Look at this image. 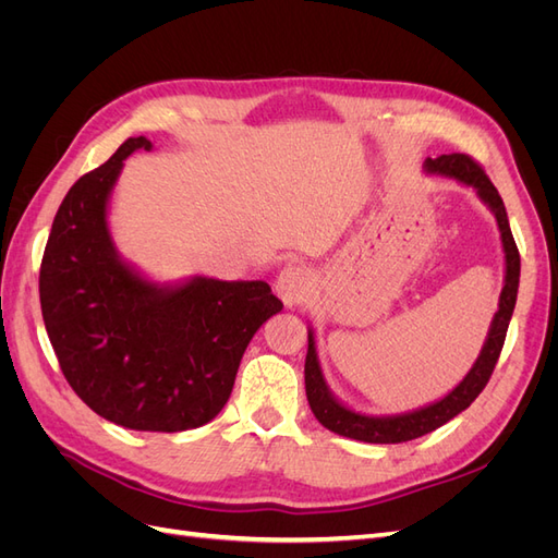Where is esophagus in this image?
Masks as SVG:
<instances>
[{
	"label": "esophagus",
	"mask_w": 558,
	"mask_h": 558,
	"mask_svg": "<svg viewBox=\"0 0 558 558\" xmlns=\"http://www.w3.org/2000/svg\"><path fill=\"white\" fill-rule=\"evenodd\" d=\"M312 275L305 267L286 265L275 281V291L286 307H298L312 295Z\"/></svg>",
	"instance_id": "34e87169"
}]
</instances>
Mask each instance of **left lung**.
Returning a JSON list of instances; mask_svg holds the SVG:
<instances>
[{
  "label": "left lung",
  "mask_w": 558,
  "mask_h": 558,
  "mask_svg": "<svg viewBox=\"0 0 558 558\" xmlns=\"http://www.w3.org/2000/svg\"><path fill=\"white\" fill-rule=\"evenodd\" d=\"M424 170L428 174L447 177V179H453L456 183L468 185V189L475 191L477 197L496 216L502 253H505L502 291H500V300H498V312L494 314L492 326H488V332H486L484 347L480 351L477 361L472 363L470 373L459 384H456L445 398L435 400L430 404H424V408H418V410L402 412V414L373 416V414H363V412L351 410L344 402L337 400L326 384L324 369H320V361L316 353V337L310 326V330H307L310 347H307V359H305V388H307V400H310V408H312L314 416L318 418V424L324 428H328L337 435L351 437V440H361V442H369V445H398V442L416 440V437L445 426L447 421H451L456 414L468 410L472 400H475L484 391L486 381L492 379V373H494L496 361L500 356V349L505 344V335H508L510 318H512V312L517 305L521 260H519V251H517L512 230H510L508 211H505V205H502V199L496 191V185L492 183V179H488L482 167L472 158H468L465 154L426 158Z\"/></svg>",
  "instance_id": "8db88e82"
}]
</instances>
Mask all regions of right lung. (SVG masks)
Returning a JSON list of instances; mask_svg holds the SVG:
<instances>
[{"instance_id":"1","label":"right lung","mask_w":558,"mask_h":558,"mask_svg":"<svg viewBox=\"0 0 558 558\" xmlns=\"http://www.w3.org/2000/svg\"><path fill=\"white\" fill-rule=\"evenodd\" d=\"M130 137L64 195L48 234L39 298L64 379L93 412L132 430L209 424L228 402L251 337L283 310L265 281L158 283L118 253L109 197Z\"/></svg>"}]
</instances>
